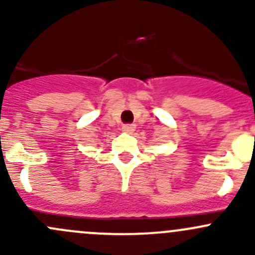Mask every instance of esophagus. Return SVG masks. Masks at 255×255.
I'll return each instance as SVG.
<instances>
[{"instance_id": "esophagus-1", "label": "esophagus", "mask_w": 255, "mask_h": 255, "mask_svg": "<svg viewBox=\"0 0 255 255\" xmlns=\"http://www.w3.org/2000/svg\"><path fill=\"white\" fill-rule=\"evenodd\" d=\"M134 129H135L134 125H125L122 127V130H123V132H126V133H132Z\"/></svg>"}]
</instances>
